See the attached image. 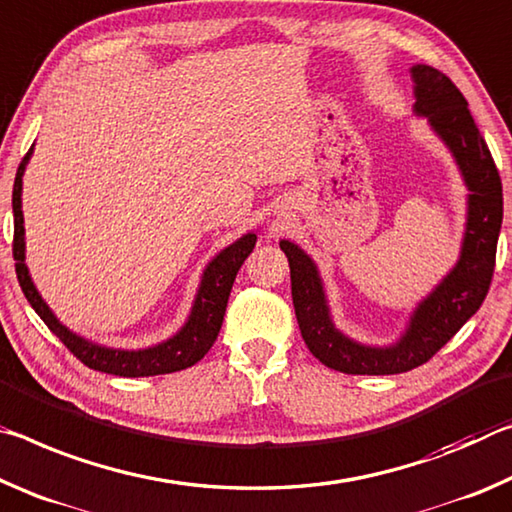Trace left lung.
I'll use <instances>...</instances> for the list:
<instances>
[{
  "label": "left lung",
  "mask_w": 512,
  "mask_h": 512,
  "mask_svg": "<svg viewBox=\"0 0 512 512\" xmlns=\"http://www.w3.org/2000/svg\"><path fill=\"white\" fill-rule=\"evenodd\" d=\"M415 104L413 113L426 117L458 165L467 188L465 233L456 265L410 313L404 333L385 347L363 345L335 326L324 281L311 256L292 240H281L290 263L292 304L301 338L311 354L345 374H399L424 365L454 338L460 326L479 311L488 295L497 240L504 220V195L492 154L472 113L449 77L435 67H410Z\"/></svg>",
  "instance_id": "8db88e82"
}]
</instances>
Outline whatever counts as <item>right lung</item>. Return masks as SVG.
<instances>
[{"label": "right lung", "instance_id": "right-lung-1", "mask_svg": "<svg viewBox=\"0 0 512 512\" xmlns=\"http://www.w3.org/2000/svg\"><path fill=\"white\" fill-rule=\"evenodd\" d=\"M33 154V145L22 158L15 174L13 183V222H15V236H13V258H15V272H18L20 288L24 297L31 304L33 311L40 315L49 331H52L63 345L77 356L83 365L90 370L127 376V379H136V376H156V374H170L192 367L197 360L208 354L213 347L217 333L222 329L226 301H229L233 281L236 274L247 261V256L256 247V233L249 231L240 236L229 247H224L220 254H215L208 261L204 274H201L199 288L195 301H192L188 320L183 322L181 329L170 335V338L158 342V345L145 347V349H117L106 347L99 342H92L83 335L74 333L58 320L47 301L40 295L36 283H33L29 267H27V245H24V215H22V177L27 170V163Z\"/></svg>", "mask_w": 512, "mask_h": 512}]
</instances>
